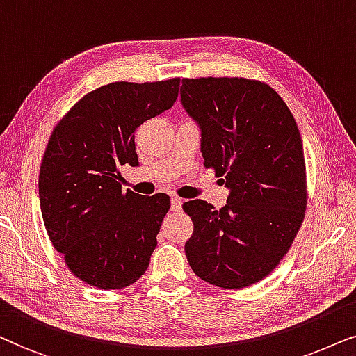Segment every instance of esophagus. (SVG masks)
<instances>
[{
	"label": "esophagus",
	"mask_w": 356,
	"mask_h": 356,
	"mask_svg": "<svg viewBox=\"0 0 356 356\" xmlns=\"http://www.w3.org/2000/svg\"><path fill=\"white\" fill-rule=\"evenodd\" d=\"M170 208H172V211H181V208H182V198L174 197L172 200H170Z\"/></svg>",
	"instance_id": "esophagus-1"
}]
</instances>
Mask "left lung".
Masks as SVG:
<instances>
[{
  "instance_id": "8db88e82",
  "label": "left lung",
  "mask_w": 356,
  "mask_h": 356,
  "mask_svg": "<svg viewBox=\"0 0 356 356\" xmlns=\"http://www.w3.org/2000/svg\"><path fill=\"white\" fill-rule=\"evenodd\" d=\"M181 102L202 131L203 165L229 188L226 205H182L193 233L186 255L197 277L238 290L264 280L305 220L306 164L300 130L268 84L245 78L182 79Z\"/></svg>"
}]
</instances>
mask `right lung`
Instances as JSON below:
<instances>
[{"mask_svg":"<svg viewBox=\"0 0 356 356\" xmlns=\"http://www.w3.org/2000/svg\"><path fill=\"white\" fill-rule=\"evenodd\" d=\"M181 79L111 83L56 123L39 174L44 225L74 277L101 290L146 272L170 208L165 193L122 192L120 165H138L135 130L174 106Z\"/></svg>","mask_w":356,"mask_h":356,"instance_id":"obj_1","label":"right lung"}]
</instances>
